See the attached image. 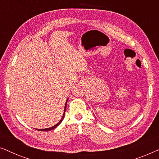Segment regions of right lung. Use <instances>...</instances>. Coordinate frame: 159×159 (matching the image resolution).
I'll list each match as a JSON object with an SVG mask.
<instances>
[{
  "label": "right lung",
  "instance_id": "1",
  "mask_svg": "<svg viewBox=\"0 0 159 159\" xmlns=\"http://www.w3.org/2000/svg\"><path fill=\"white\" fill-rule=\"evenodd\" d=\"M66 103H67V101H66ZM66 105H65V108H64V115H63V116H62V118H61V120L59 121V122L58 123H57L56 124V125H54L53 127H50V128H46V129H38V130H40V131H49V130H51V129H53L54 128H56V127H58V125H60L61 124V122L62 121V120L63 119H64V114H65V111H66Z\"/></svg>",
  "mask_w": 159,
  "mask_h": 159
}]
</instances>
